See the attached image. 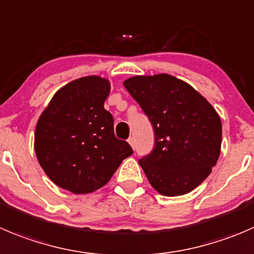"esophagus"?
Masks as SVG:
<instances>
[{
	"label": "esophagus",
	"instance_id": "obj_1",
	"mask_svg": "<svg viewBox=\"0 0 254 254\" xmlns=\"http://www.w3.org/2000/svg\"><path fill=\"white\" fill-rule=\"evenodd\" d=\"M127 142L130 144V146L132 147V149H135V139L132 136H130L129 139H127Z\"/></svg>",
	"mask_w": 254,
	"mask_h": 254
}]
</instances>
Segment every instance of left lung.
Instances as JSON below:
<instances>
[{"instance_id": "obj_1", "label": "left lung", "mask_w": 254, "mask_h": 254, "mask_svg": "<svg viewBox=\"0 0 254 254\" xmlns=\"http://www.w3.org/2000/svg\"><path fill=\"white\" fill-rule=\"evenodd\" d=\"M124 87L154 127V149L139 160L150 185L164 196L192 191L220 156L222 124L215 108L186 82L164 73L129 78Z\"/></svg>"}]
</instances>
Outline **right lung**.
<instances>
[{
	"label": "right lung",
	"mask_w": 254,
	"mask_h": 254,
	"mask_svg": "<svg viewBox=\"0 0 254 254\" xmlns=\"http://www.w3.org/2000/svg\"><path fill=\"white\" fill-rule=\"evenodd\" d=\"M110 93L105 78L89 75L68 83L53 95L37 122L34 150L47 176L73 193L104 186L132 154L114 135V119L104 109Z\"/></svg>",
	"instance_id": "obj_1"
}]
</instances>
